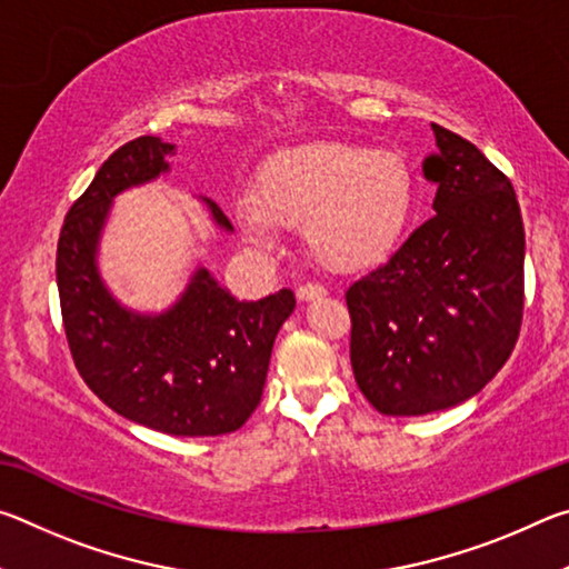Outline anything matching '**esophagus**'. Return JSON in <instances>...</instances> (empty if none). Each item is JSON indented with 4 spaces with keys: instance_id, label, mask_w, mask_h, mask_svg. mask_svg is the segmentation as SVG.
<instances>
[{
    "instance_id": "esophagus-1",
    "label": "esophagus",
    "mask_w": 569,
    "mask_h": 569,
    "mask_svg": "<svg viewBox=\"0 0 569 569\" xmlns=\"http://www.w3.org/2000/svg\"><path fill=\"white\" fill-rule=\"evenodd\" d=\"M296 296H298V301H313V298L326 296V288L319 283H303V286H298Z\"/></svg>"
}]
</instances>
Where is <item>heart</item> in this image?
<instances>
[{
	"label": "heart",
	"mask_w": 569,
	"mask_h": 569,
	"mask_svg": "<svg viewBox=\"0 0 569 569\" xmlns=\"http://www.w3.org/2000/svg\"><path fill=\"white\" fill-rule=\"evenodd\" d=\"M417 182L399 152L319 142L286 152L258 172L256 196L238 200L246 233L271 246L278 226H306L316 261L356 273L391 258L407 236Z\"/></svg>",
	"instance_id": "heart-1"
}]
</instances>
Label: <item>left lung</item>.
Instances as JSON below:
<instances>
[{
    "label": "left lung",
    "instance_id": "8db88e82",
    "mask_svg": "<svg viewBox=\"0 0 569 569\" xmlns=\"http://www.w3.org/2000/svg\"><path fill=\"white\" fill-rule=\"evenodd\" d=\"M423 176L437 216L346 291L351 369L387 417L467 401L512 353L525 308V226L515 188L469 140L441 124Z\"/></svg>",
    "mask_w": 569,
    "mask_h": 569
}]
</instances>
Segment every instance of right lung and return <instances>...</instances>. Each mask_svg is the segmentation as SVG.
Wrapping results in <instances>:
<instances>
[{"label": "right lung", "instance_id": "add662e5", "mask_svg": "<svg viewBox=\"0 0 569 569\" xmlns=\"http://www.w3.org/2000/svg\"><path fill=\"white\" fill-rule=\"evenodd\" d=\"M172 156L176 146L152 134L124 142L74 200L57 243L62 323L80 377L120 417L172 437L230 435L261 403L273 341L296 308L291 288L236 301L198 268L168 311L148 316L114 301L98 271L112 198L168 172Z\"/></svg>", "mask_w": 569, "mask_h": 569}]
</instances>
